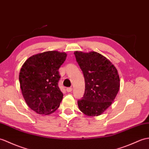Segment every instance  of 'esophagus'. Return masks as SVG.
<instances>
[{
    "instance_id": "obj_1",
    "label": "esophagus",
    "mask_w": 149,
    "mask_h": 149,
    "mask_svg": "<svg viewBox=\"0 0 149 149\" xmlns=\"http://www.w3.org/2000/svg\"><path fill=\"white\" fill-rule=\"evenodd\" d=\"M66 90L68 93H70L72 91V88H67Z\"/></svg>"
}]
</instances>
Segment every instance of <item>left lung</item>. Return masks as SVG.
Returning <instances> with one entry per match:
<instances>
[{
  "label": "left lung",
  "instance_id": "left-lung-1",
  "mask_svg": "<svg viewBox=\"0 0 149 149\" xmlns=\"http://www.w3.org/2000/svg\"><path fill=\"white\" fill-rule=\"evenodd\" d=\"M76 61L85 79V91L77 101L79 110L88 116H98L112 105L120 88L115 66L95 51H75Z\"/></svg>",
  "mask_w": 149,
  "mask_h": 149
}]
</instances>
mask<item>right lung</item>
I'll list each match as a JSON object with an SVG mask.
<instances>
[{
  "label": "right lung",
  "mask_w": 149,
  "mask_h": 149,
  "mask_svg": "<svg viewBox=\"0 0 149 149\" xmlns=\"http://www.w3.org/2000/svg\"><path fill=\"white\" fill-rule=\"evenodd\" d=\"M67 54L56 51L33 55L21 68L19 81L25 101L39 114L49 115L56 110L63 95L58 87V70Z\"/></svg>",
  "instance_id": "1"
}]
</instances>
